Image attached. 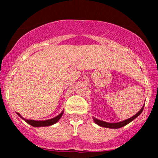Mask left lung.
Returning a JSON list of instances; mask_svg holds the SVG:
<instances>
[{
  "instance_id": "left-lung-1",
  "label": "left lung",
  "mask_w": 158,
  "mask_h": 158,
  "mask_svg": "<svg viewBox=\"0 0 158 158\" xmlns=\"http://www.w3.org/2000/svg\"><path fill=\"white\" fill-rule=\"evenodd\" d=\"M143 108H144V106L142 107L140 110L138 111V113H137L135 116L131 117V118L125 119V120L122 121V122H119V123H107V122H104V121L99 120V119H97L95 117H94V120L95 123H97V125H99V126L102 127H105V128H119L121 127H123L125 126H126L127 124H128L129 123H131V121H133L135 118H137V117L143 112Z\"/></svg>"
}]
</instances>
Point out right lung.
<instances>
[{"label": "right lung", "instance_id": "1", "mask_svg": "<svg viewBox=\"0 0 158 158\" xmlns=\"http://www.w3.org/2000/svg\"><path fill=\"white\" fill-rule=\"evenodd\" d=\"M63 113L64 111H62L60 114L57 116V117H54V118L50 119H47V120H42V121H37V120H32V119H27L23 118L21 116V114L17 113L18 115L21 118H22L25 122H27L28 124L31 125L33 127H44V126H52V125L55 124L56 123H57L58 121L60 119V118L61 117V116L63 115Z\"/></svg>", "mask_w": 158, "mask_h": 158}]
</instances>
